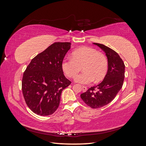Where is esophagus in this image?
Instances as JSON below:
<instances>
[{
  "mask_svg": "<svg viewBox=\"0 0 146 146\" xmlns=\"http://www.w3.org/2000/svg\"><path fill=\"white\" fill-rule=\"evenodd\" d=\"M82 90H83V92H85V91H86V90H87V88H86V86H82Z\"/></svg>",
  "mask_w": 146,
  "mask_h": 146,
  "instance_id": "esophagus-1",
  "label": "esophagus"
}]
</instances>
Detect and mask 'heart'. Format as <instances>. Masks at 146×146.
Segmentation results:
<instances>
[{"instance_id":"obj_1","label":"heart","mask_w":146,"mask_h":146,"mask_svg":"<svg viewBox=\"0 0 146 146\" xmlns=\"http://www.w3.org/2000/svg\"><path fill=\"white\" fill-rule=\"evenodd\" d=\"M61 66L70 78L75 77L82 67L84 72L76 77L75 81L87 85L94 80L96 82L102 80L108 71V61L107 56L96 48L82 47L73 51L72 58H64Z\"/></svg>"}]
</instances>
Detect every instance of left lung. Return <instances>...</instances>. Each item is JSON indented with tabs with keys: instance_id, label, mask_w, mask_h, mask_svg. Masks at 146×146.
<instances>
[{
	"instance_id": "obj_1",
	"label": "left lung",
	"mask_w": 146,
	"mask_h": 146,
	"mask_svg": "<svg viewBox=\"0 0 146 146\" xmlns=\"http://www.w3.org/2000/svg\"><path fill=\"white\" fill-rule=\"evenodd\" d=\"M106 54L108 61L107 74L99 85L90 88L80 97L91 108H100L108 104L115 98L121 89L125 77V64L117 53L110 47L99 43H94Z\"/></svg>"
}]
</instances>
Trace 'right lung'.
I'll use <instances>...</instances> for the list:
<instances>
[{"label":"right lung","mask_w":146,"mask_h":146,"mask_svg":"<svg viewBox=\"0 0 146 146\" xmlns=\"http://www.w3.org/2000/svg\"><path fill=\"white\" fill-rule=\"evenodd\" d=\"M70 42H56L31 61L23 74L22 91L25 103L38 115L48 116L60 105L61 94L71 82L61 66Z\"/></svg>","instance_id":"obj_1"}]
</instances>
